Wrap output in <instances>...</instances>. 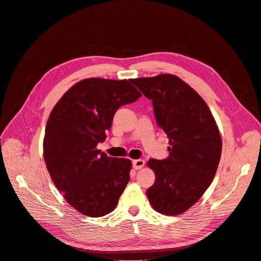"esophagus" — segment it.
Wrapping results in <instances>:
<instances>
[{"label":"esophagus","mask_w":261,"mask_h":261,"mask_svg":"<svg viewBox=\"0 0 261 261\" xmlns=\"http://www.w3.org/2000/svg\"><path fill=\"white\" fill-rule=\"evenodd\" d=\"M145 165V161L141 160V159H137V160H134L133 161V168L135 170H140L143 169Z\"/></svg>","instance_id":"obj_1"}]
</instances>
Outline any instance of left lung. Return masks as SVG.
Segmentation results:
<instances>
[{"instance_id":"8db88e82","label":"left lung","mask_w":261,"mask_h":261,"mask_svg":"<svg viewBox=\"0 0 261 261\" xmlns=\"http://www.w3.org/2000/svg\"><path fill=\"white\" fill-rule=\"evenodd\" d=\"M130 82L152 101L158 126L170 145L169 158L147 162L155 174L147 191L149 202L162 215H180L201 198L215 178L222 151L217 122L198 92L175 75Z\"/></svg>"}]
</instances>
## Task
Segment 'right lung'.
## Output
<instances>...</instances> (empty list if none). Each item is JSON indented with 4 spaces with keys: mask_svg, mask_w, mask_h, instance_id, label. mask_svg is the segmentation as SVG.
<instances>
[{
    "mask_svg": "<svg viewBox=\"0 0 261 261\" xmlns=\"http://www.w3.org/2000/svg\"><path fill=\"white\" fill-rule=\"evenodd\" d=\"M141 93L127 80L87 78L63 94L45 126L43 156L54 185L84 216L112 212L129 180L132 161L97 148L116 110Z\"/></svg>",
    "mask_w": 261,
    "mask_h": 261,
    "instance_id": "add662e5",
    "label": "right lung"
}]
</instances>
